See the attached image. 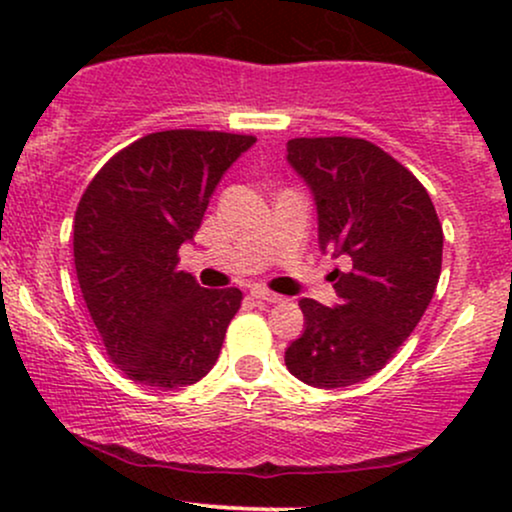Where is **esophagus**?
<instances>
[{
  "label": "esophagus",
  "mask_w": 512,
  "mask_h": 512,
  "mask_svg": "<svg viewBox=\"0 0 512 512\" xmlns=\"http://www.w3.org/2000/svg\"><path fill=\"white\" fill-rule=\"evenodd\" d=\"M250 296L257 298V301H264V303H281V296H276V293L262 289V286H252Z\"/></svg>",
  "instance_id": "1"
}]
</instances>
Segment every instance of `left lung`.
I'll use <instances>...</instances> for the list:
<instances>
[{
  "mask_svg": "<svg viewBox=\"0 0 512 512\" xmlns=\"http://www.w3.org/2000/svg\"><path fill=\"white\" fill-rule=\"evenodd\" d=\"M286 161L317 209L334 267V308L301 298L303 334L286 368L305 385L346 387L378 373L419 325L443 262V228L419 180L366 139H291Z\"/></svg>",
  "mask_w": 512,
  "mask_h": 512,
  "instance_id": "8db88e82",
  "label": "left lung"
}]
</instances>
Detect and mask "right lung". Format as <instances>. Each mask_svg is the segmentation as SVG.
<instances>
[{"mask_svg": "<svg viewBox=\"0 0 512 512\" xmlns=\"http://www.w3.org/2000/svg\"><path fill=\"white\" fill-rule=\"evenodd\" d=\"M255 137L199 129L146 134L88 182L74 216V264L110 361L134 383L175 390L219 358L238 289H202L178 269L226 170Z\"/></svg>", "mask_w": 512, "mask_h": 512, "instance_id": "1", "label": "right lung"}]
</instances>
